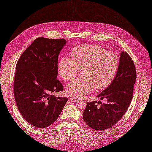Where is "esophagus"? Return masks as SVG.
<instances>
[{"label": "esophagus", "instance_id": "1", "mask_svg": "<svg viewBox=\"0 0 152 152\" xmlns=\"http://www.w3.org/2000/svg\"><path fill=\"white\" fill-rule=\"evenodd\" d=\"M69 99H70L72 102H77L78 100V99L76 97H70L69 98Z\"/></svg>", "mask_w": 152, "mask_h": 152}]
</instances>
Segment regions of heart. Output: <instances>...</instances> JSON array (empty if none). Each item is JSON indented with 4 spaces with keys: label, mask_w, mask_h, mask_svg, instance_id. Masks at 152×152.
<instances>
[{
    "label": "heart",
    "mask_w": 152,
    "mask_h": 152,
    "mask_svg": "<svg viewBox=\"0 0 152 152\" xmlns=\"http://www.w3.org/2000/svg\"><path fill=\"white\" fill-rule=\"evenodd\" d=\"M71 57H63L57 70L66 80H72L83 69V77L77 78L66 85L69 95L83 96L96 88L102 90L113 83L119 68V58L114 53L96 45H82L73 48Z\"/></svg>",
    "instance_id": "heart-1"
}]
</instances>
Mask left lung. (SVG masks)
Returning a JSON list of instances; mask_svg holds the SVG:
<instances>
[{"mask_svg": "<svg viewBox=\"0 0 152 152\" xmlns=\"http://www.w3.org/2000/svg\"><path fill=\"white\" fill-rule=\"evenodd\" d=\"M136 80L134 63L126 52L120 54L119 68L113 83L97 96L107 103L98 106L96 101L88 102L83 113L84 121L91 128L103 130L109 129L124 116L132 99Z\"/></svg>", "mask_w": 152, "mask_h": 152, "instance_id": "obj_1", "label": "left lung"}]
</instances>
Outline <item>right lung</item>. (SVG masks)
<instances>
[{
  "label": "right lung",
  "instance_id": "1",
  "mask_svg": "<svg viewBox=\"0 0 152 152\" xmlns=\"http://www.w3.org/2000/svg\"><path fill=\"white\" fill-rule=\"evenodd\" d=\"M66 43L64 39L38 38L16 63L13 86L16 103L23 118L37 128L54 124L68 101V98L52 95L63 90L57 79V61Z\"/></svg>",
  "mask_w": 152,
  "mask_h": 152
}]
</instances>
